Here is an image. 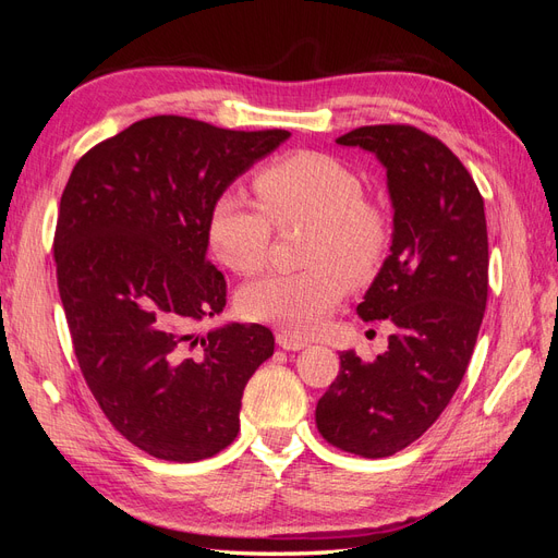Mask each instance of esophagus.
<instances>
[{
    "mask_svg": "<svg viewBox=\"0 0 558 558\" xmlns=\"http://www.w3.org/2000/svg\"><path fill=\"white\" fill-rule=\"evenodd\" d=\"M277 344H279L281 349H286V351H300V349H305L310 342L302 340V337H298V335H293V332L281 330V332L277 335Z\"/></svg>",
    "mask_w": 558,
    "mask_h": 558,
    "instance_id": "34e87169",
    "label": "esophagus"
}]
</instances>
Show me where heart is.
Segmentation results:
<instances>
[{
	"label": "heart",
	"instance_id": "heart-1",
	"mask_svg": "<svg viewBox=\"0 0 558 558\" xmlns=\"http://www.w3.org/2000/svg\"><path fill=\"white\" fill-rule=\"evenodd\" d=\"M258 202L228 191L209 211L207 238L216 258L238 275L263 269L275 226L312 223L305 272H272L240 291V312L289 332H310L351 286L377 275L391 246V218L365 197L349 165L318 150H298L265 165L253 179ZM343 275L340 276L339 272Z\"/></svg>",
	"mask_w": 558,
	"mask_h": 558
}]
</instances>
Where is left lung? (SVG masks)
Segmentation results:
<instances>
[{"mask_svg": "<svg viewBox=\"0 0 558 558\" xmlns=\"http://www.w3.org/2000/svg\"><path fill=\"white\" fill-rule=\"evenodd\" d=\"M335 142L386 170L391 253L356 312L388 318L396 332L373 363L340 353L316 428L337 449L384 459L435 424L468 369L488 291L484 199L463 162L412 125H365Z\"/></svg>", "mask_w": 558, "mask_h": 558, "instance_id": "1", "label": "left lung"}]
</instances>
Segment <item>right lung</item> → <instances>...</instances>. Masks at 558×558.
<instances>
[{"mask_svg": "<svg viewBox=\"0 0 558 558\" xmlns=\"http://www.w3.org/2000/svg\"><path fill=\"white\" fill-rule=\"evenodd\" d=\"M289 137L154 116L93 146L64 185L53 251L78 367L113 428L156 459L226 449L275 353L258 324L195 328L226 307L207 260L214 199Z\"/></svg>", "mask_w": 558, "mask_h": 558, "instance_id": "right-lung-1", "label": "right lung"}]
</instances>
